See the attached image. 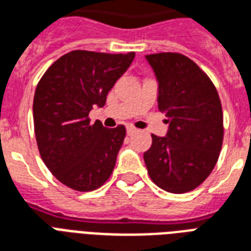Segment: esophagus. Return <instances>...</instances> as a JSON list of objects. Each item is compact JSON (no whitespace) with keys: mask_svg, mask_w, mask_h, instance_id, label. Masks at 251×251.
Returning <instances> with one entry per match:
<instances>
[{"mask_svg":"<svg viewBox=\"0 0 251 251\" xmlns=\"http://www.w3.org/2000/svg\"><path fill=\"white\" fill-rule=\"evenodd\" d=\"M126 131H127V135H133V134H135L138 130L135 129V127H133V126H127V129H126Z\"/></svg>","mask_w":251,"mask_h":251,"instance_id":"obj_1","label":"esophagus"}]
</instances>
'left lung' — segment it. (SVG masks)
I'll use <instances>...</instances> for the list:
<instances>
[{
  "label": "left lung",
  "instance_id": "obj_1",
  "mask_svg": "<svg viewBox=\"0 0 251 251\" xmlns=\"http://www.w3.org/2000/svg\"><path fill=\"white\" fill-rule=\"evenodd\" d=\"M158 81V109L168 117L166 137L151 134L143 154L151 180L171 194L192 191L209 176L223 146L219 93L200 67L175 52L146 55Z\"/></svg>",
  "mask_w": 251,
  "mask_h": 251
}]
</instances>
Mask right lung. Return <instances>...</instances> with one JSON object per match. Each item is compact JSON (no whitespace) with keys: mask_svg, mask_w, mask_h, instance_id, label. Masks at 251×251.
<instances>
[{"mask_svg":"<svg viewBox=\"0 0 251 251\" xmlns=\"http://www.w3.org/2000/svg\"><path fill=\"white\" fill-rule=\"evenodd\" d=\"M135 53L76 50L59 57L38 83L32 116L36 143L51 174L80 192L99 188L116 166L126 129L91 124L89 112L102 108L108 92Z\"/></svg>","mask_w":251,"mask_h":251,"instance_id":"obj_1","label":"right lung"}]
</instances>
